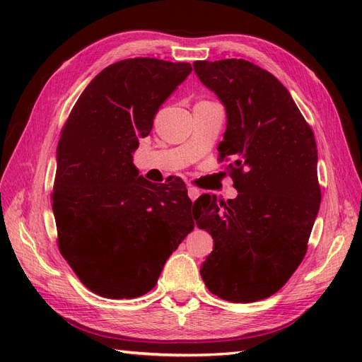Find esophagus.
Returning <instances> with one entry per match:
<instances>
[{"label":"esophagus","mask_w":362,"mask_h":362,"mask_svg":"<svg viewBox=\"0 0 362 362\" xmlns=\"http://www.w3.org/2000/svg\"><path fill=\"white\" fill-rule=\"evenodd\" d=\"M201 194V191H199L196 187H188V196L191 201H196V199Z\"/></svg>","instance_id":"obj_1"}]
</instances>
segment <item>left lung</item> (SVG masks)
Masks as SVG:
<instances>
[{"instance_id": "1", "label": "left lung", "mask_w": 362, "mask_h": 362, "mask_svg": "<svg viewBox=\"0 0 362 362\" xmlns=\"http://www.w3.org/2000/svg\"><path fill=\"white\" fill-rule=\"evenodd\" d=\"M193 66L226 105L219 161L235 158L238 191L227 204L210 194L194 202L197 227L213 238L201 275L214 296L257 302L284 286L308 249L322 199L316 140L286 87L263 68L244 59Z\"/></svg>"}]
</instances>
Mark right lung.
Wrapping results in <instances>:
<instances>
[{"label":"right lung","mask_w":362,"mask_h":362,"mask_svg":"<svg viewBox=\"0 0 362 362\" xmlns=\"http://www.w3.org/2000/svg\"><path fill=\"white\" fill-rule=\"evenodd\" d=\"M191 70L153 57L112 64L82 91L60 132L52 189L59 250L98 296L146 294L194 228L185 183L152 185L132 163L160 105Z\"/></svg>","instance_id":"1"}]
</instances>
